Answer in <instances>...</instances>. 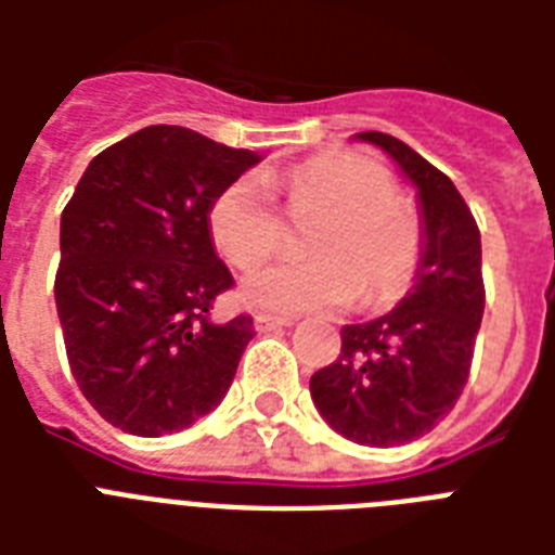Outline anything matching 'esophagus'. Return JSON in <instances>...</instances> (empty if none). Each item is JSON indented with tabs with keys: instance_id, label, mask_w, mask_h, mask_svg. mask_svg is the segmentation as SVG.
Wrapping results in <instances>:
<instances>
[{
	"instance_id": "34e87169",
	"label": "esophagus",
	"mask_w": 555,
	"mask_h": 555,
	"mask_svg": "<svg viewBox=\"0 0 555 555\" xmlns=\"http://www.w3.org/2000/svg\"><path fill=\"white\" fill-rule=\"evenodd\" d=\"M291 322H294L291 317H276V313H268V311H259L256 317H253V325H256V331H261V334L285 328V325H291Z\"/></svg>"
}]
</instances>
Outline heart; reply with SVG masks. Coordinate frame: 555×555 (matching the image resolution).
Segmentation results:
<instances>
[{"label":"heart","instance_id":"b5f03b06","mask_svg":"<svg viewBox=\"0 0 555 555\" xmlns=\"http://www.w3.org/2000/svg\"><path fill=\"white\" fill-rule=\"evenodd\" d=\"M294 212H320L308 230L311 259H282L253 270L242 299L279 313L346 308L360 296L383 308L412 287L423 256V224L397 198L395 181L374 160L328 152L287 169L282 181ZM209 233L235 268H256L282 242V224L259 178H235L207 212Z\"/></svg>","mask_w":555,"mask_h":555}]
</instances>
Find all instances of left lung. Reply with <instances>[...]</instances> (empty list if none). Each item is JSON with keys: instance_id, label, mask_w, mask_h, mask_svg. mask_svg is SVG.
<instances>
[{"instance_id": "left-lung-1", "label": "left lung", "mask_w": 555, "mask_h": 555, "mask_svg": "<svg viewBox=\"0 0 555 555\" xmlns=\"http://www.w3.org/2000/svg\"><path fill=\"white\" fill-rule=\"evenodd\" d=\"M417 190L423 256L388 313L343 325V351L311 377L331 429L360 447H400L438 426L464 391L483 317L481 233L461 192L412 146L360 132Z\"/></svg>"}]
</instances>
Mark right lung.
<instances>
[{
    "instance_id": "obj_1",
    "label": "right lung",
    "mask_w": 555,
    "mask_h": 555,
    "mask_svg": "<svg viewBox=\"0 0 555 555\" xmlns=\"http://www.w3.org/2000/svg\"><path fill=\"white\" fill-rule=\"evenodd\" d=\"M261 160L184 126H146L91 160L60 218L54 299L82 397L112 426L160 438L209 414L253 339L212 320L233 276L209 233L221 186Z\"/></svg>"
}]
</instances>
